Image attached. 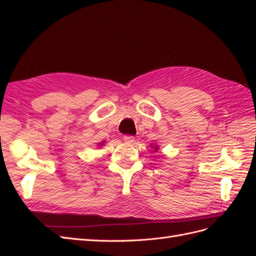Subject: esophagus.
Here are the masks:
<instances>
[{
    "label": "esophagus",
    "instance_id": "1",
    "mask_svg": "<svg viewBox=\"0 0 256 256\" xmlns=\"http://www.w3.org/2000/svg\"><path fill=\"white\" fill-rule=\"evenodd\" d=\"M134 136H124V142L125 143H127V144H132V143H134Z\"/></svg>",
    "mask_w": 256,
    "mask_h": 256
}]
</instances>
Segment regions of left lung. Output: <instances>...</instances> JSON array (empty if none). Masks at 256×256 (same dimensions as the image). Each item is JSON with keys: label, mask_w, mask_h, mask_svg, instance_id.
<instances>
[{"label": "left lung", "mask_w": 256, "mask_h": 256, "mask_svg": "<svg viewBox=\"0 0 256 256\" xmlns=\"http://www.w3.org/2000/svg\"><path fill=\"white\" fill-rule=\"evenodd\" d=\"M154 150H158V146H154Z\"/></svg>", "instance_id": "obj_1"}]
</instances>
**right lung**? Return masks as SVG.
Wrapping results in <instances>:
<instances>
[{
    "label": "right lung",
    "instance_id": "obj_1",
    "mask_svg": "<svg viewBox=\"0 0 256 256\" xmlns=\"http://www.w3.org/2000/svg\"><path fill=\"white\" fill-rule=\"evenodd\" d=\"M102 143H104V142H102Z\"/></svg>",
    "mask_w": 256,
    "mask_h": 256
}]
</instances>
